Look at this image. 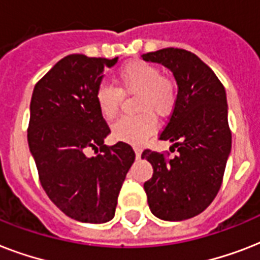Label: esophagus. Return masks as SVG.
Here are the masks:
<instances>
[{
	"label": "esophagus",
	"mask_w": 260,
	"mask_h": 260,
	"mask_svg": "<svg viewBox=\"0 0 260 260\" xmlns=\"http://www.w3.org/2000/svg\"><path fill=\"white\" fill-rule=\"evenodd\" d=\"M134 151H135V155H136V158H140L142 156V150H140V147L138 146H134Z\"/></svg>",
	"instance_id": "34e87169"
}]
</instances>
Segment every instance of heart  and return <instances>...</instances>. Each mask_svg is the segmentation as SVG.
Wrapping results in <instances>:
<instances>
[{
	"mask_svg": "<svg viewBox=\"0 0 260 260\" xmlns=\"http://www.w3.org/2000/svg\"><path fill=\"white\" fill-rule=\"evenodd\" d=\"M117 87L101 83L95 90V102L106 120L116 117L122 101V94H138V116L122 117L113 124L112 132L118 140L140 143L158 128L155 116L169 117L175 108L178 95L177 82L162 74L158 66L146 60H132L116 74Z\"/></svg>",
	"mask_w": 260,
	"mask_h": 260,
	"instance_id": "1",
	"label": "heart"
}]
</instances>
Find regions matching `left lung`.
Returning <instances> with one entry per match:
<instances>
[{
    "instance_id": "obj_1",
    "label": "left lung",
    "mask_w": 260,
    "mask_h": 260,
    "mask_svg": "<svg viewBox=\"0 0 260 260\" xmlns=\"http://www.w3.org/2000/svg\"><path fill=\"white\" fill-rule=\"evenodd\" d=\"M142 58L170 69L178 83L175 108L159 139L173 142L179 155L167 159L165 152L143 151L154 169L144 183L147 201L156 217L187 220L210 205L222 183L232 144L225 89L190 51L170 47Z\"/></svg>"
}]
</instances>
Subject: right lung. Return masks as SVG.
I'll use <instances>...</instances> for the list:
<instances>
[{"instance_id":"add662e5","label":"right lung","mask_w":260,"mask_h":260,"mask_svg":"<svg viewBox=\"0 0 260 260\" xmlns=\"http://www.w3.org/2000/svg\"><path fill=\"white\" fill-rule=\"evenodd\" d=\"M116 62L67 55L35 85L30 100L28 144L40 183L63 213L82 222L113 218L135 162L129 144H104L110 129L95 102L102 73Z\"/></svg>"}]
</instances>
